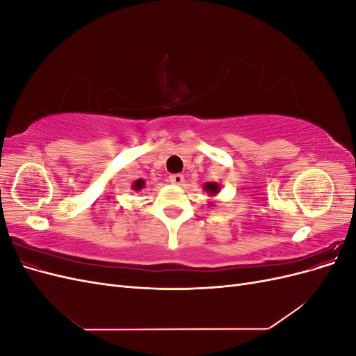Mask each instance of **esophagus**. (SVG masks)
Wrapping results in <instances>:
<instances>
[{"label":"esophagus","mask_w":356,"mask_h":356,"mask_svg":"<svg viewBox=\"0 0 356 356\" xmlns=\"http://www.w3.org/2000/svg\"><path fill=\"white\" fill-rule=\"evenodd\" d=\"M169 181H170V184H174V186H182V182H184V177H182L181 174H174L169 177Z\"/></svg>","instance_id":"esophagus-1"}]
</instances>
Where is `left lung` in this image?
<instances>
[{
    "mask_svg": "<svg viewBox=\"0 0 356 356\" xmlns=\"http://www.w3.org/2000/svg\"><path fill=\"white\" fill-rule=\"evenodd\" d=\"M203 190L208 193L209 197H213L220 193L221 186L218 184V182H207V184H203ZM209 204H212V202H209Z\"/></svg>",
    "mask_w": 356,
    "mask_h": 356,
    "instance_id": "left-lung-1",
    "label": "left lung"
}]
</instances>
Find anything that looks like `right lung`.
<instances>
[{
    "label": "right lung",
    "instance_id": "add662e5",
    "mask_svg": "<svg viewBox=\"0 0 356 356\" xmlns=\"http://www.w3.org/2000/svg\"><path fill=\"white\" fill-rule=\"evenodd\" d=\"M145 187V179H136L132 184L134 191H141Z\"/></svg>",
    "mask_w": 356,
    "mask_h": 356
}]
</instances>
